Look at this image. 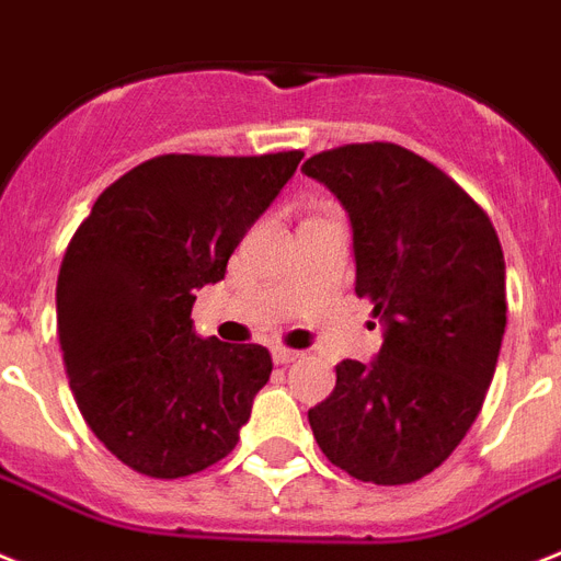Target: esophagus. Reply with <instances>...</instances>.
I'll use <instances>...</instances> for the list:
<instances>
[{
	"instance_id": "esophagus-1",
	"label": "esophagus",
	"mask_w": 561,
	"mask_h": 561,
	"mask_svg": "<svg viewBox=\"0 0 561 561\" xmlns=\"http://www.w3.org/2000/svg\"><path fill=\"white\" fill-rule=\"evenodd\" d=\"M300 355L304 353H298V350H286V346H275V350H272L275 364H291V360H298Z\"/></svg>"
}]
</instances>
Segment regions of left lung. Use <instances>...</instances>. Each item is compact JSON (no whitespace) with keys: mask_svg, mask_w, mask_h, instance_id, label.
Segmentation results:
<instances>
[{"mask_svg":"<svg viewBox=\"0 0 561 561\" xmlns=\"http://www.w3.org/2000/svg\"><path fill=\"white\" fill-rule=\"evenodd\" d=\"M300 171L350 211L355 295L383 321L378 355L337 364L309 427L355 479L410 484L456 450L484 404L507 323L502 243L456 180L396 142L330 148Z\"/></svg>","mask_w":561,"mask_h":561,"instance_id":"obj_1","label":"left lung"}]
</instances>
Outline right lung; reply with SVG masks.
<instances>
[{"label": "right lung", "instance_id": "obj_1", "mask_svg": "<svg viewBox=\"0 0 561 561\" xmlns=\"http://www.w3.org/2000/svg\"><path fill=\"white\" fill-rule=\"evenodd\" d=\"M300 157L160 154L73 231L57 277L65 373L88 427L137 473L183 479L234 450L272 355L194 335V291L224 280Z\"/></svg>", "mask_w": 561, "mask_h": 561}]
</instances>
